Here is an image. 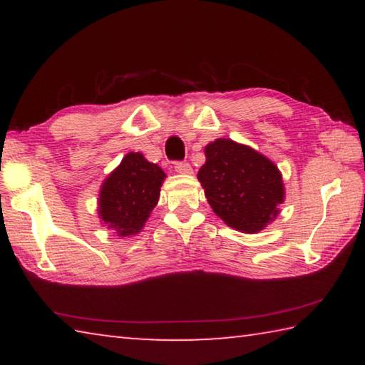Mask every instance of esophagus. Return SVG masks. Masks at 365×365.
<instances>
[{"label":"esophagus","mask_w":365,"mask_h":365,"mask_svg":"<svg viewBox=\"0 0 365 365\" xmlns=\"http://www.w3.org/2000/svg\"><path fill=\"white\" fill-rule=\"evenodd\" d=\"M175 172H177V174H182V175H188V174H191V165L188 163H177L175 164Z\"/></svg>","instance_id":"obj_1"}]
</instances>
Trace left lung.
I'll list each match as a JSON object with an SVG mask.
<instances>
[{"instance_id": "1", "label": "left lung", "mask_w": 365, "mask_h": 365, "mask_svg": "<svg viewBox=\"0 0 365 365\" xmlns=\"http://www.w3.org/2000/svg\"><path fill=\"white\" fill-rule=\"evenodd\" d=\"M205 154L197 180L209 206L228 227L259 233L277 219L285 201V185L269 158L230 138L207 143Z\"/></svg>"}]
</instances>
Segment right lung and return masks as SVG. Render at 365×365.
Returning <instances> with one entry per match:
<instances>
[{
    "mask_svg": "<svg viewBox=\"0 0 365 365\" xmlns=\"http://www.w3.org/2000/svg\"><path fill=\"white\" fill-rule=\"evenodd\" d=\"M164 170L141 153H127L120 164L104 178L98 197V217L117 237L130 238L143 230L156 207Z\"/></svg>",
    "mask_w": 365,
    "mask_h": 365,
    "instance_id": "right-lung-1",
    "label": "right lung"
}]
</instances>
